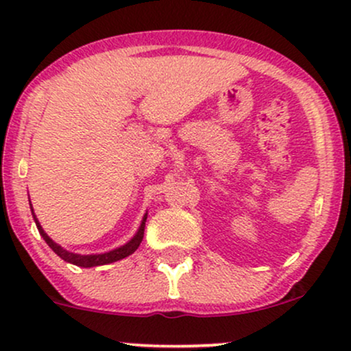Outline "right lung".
Here are the masks:
<instances>
[{
	"label": "right lung",
	"instance_id": "add662e5",
	"mask_svg": "<svg viewBox=\"0 0 351 351\" xmlns=\"http://www.w3.org/2000/svg\"><path fill=\"white\" fill-rule=\"evenodd\" d=\"M31 212H32V217H34L36 226H37V230H39L40 237H43L44 241L47 243L49 246H51L53 253H56L57 256H60L62 259H64V261L70 263V265H75V266H80V267H95V266L110 265V263L119 261V259H123V258L130 256V254H133L134 251L139 248V245H141V241H143L144 226H146V218H147V213H144L138 232H136V234L133 238H131L130 241L125 243L123 246H119V248H114V250L108 251V253H100V254H77V253H72V251H67V250L62 248L60 245H57V243L53 241L52 238L44 232V228L40 226L39 220H37L36 215H34L32 205H31Z\"/></svg>",
	"mask_w": 351,
	"mask_h": 351
}]
</instances>
